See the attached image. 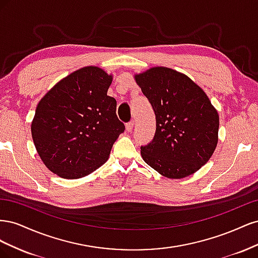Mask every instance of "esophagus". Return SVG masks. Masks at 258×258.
<instances>
[{"mask_svg":"<svg viewBox=\"0 0 258 258\" xmlns=\"http://www.w3.org/2000/svg\"><path fill=\"white\" fill-rule=\"evenodd\" d=\"M134 124H135L134 121H129V122L126 123V130H127V132H132V130H134Z\"/></svg>","mask_w":258,"mask_h":258,"instance_id":"esophagus-1","label":"esophagus"}]
</instances>
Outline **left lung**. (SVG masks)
I'll use <instances>...</instances> for the list:
<instances>
[{
	"mask_svg": "<svg viewBox=\"0 0 258 258\" xmlns=\"http://www.w3.org/2000/svg\"><path fill=\"white\" fill-rule=\"evenodd\" d=\"M135 79L156 115L152 142L141 146L148 166L169 178H183L206 165L218 141L217 111L188 76L156 67Z\"/></svg>",
	"mask_w": 258,
	"mask_h": 258,
	"instance_id": "obj_1",
	"label": "left lung"
}]
</instances>
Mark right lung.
<instances>
[{
  "instance_id": "add662e5",
  "label": "right lung",
  "mask_w": 258,
  "mask_h": 258,
  "mask_svg": "<svg viewBox=\"0 0 258 258\" xmlns=\"http://www.w3.org/2000/svg\"><path fill=\"white\" fill-rule=\"evenodd\" d=\"M112 75L85 67L57 83L38 102L31 124L44 165L63 178H80L101 167L124 124L107 96Z\"/></svg>"
}]
</instances>
